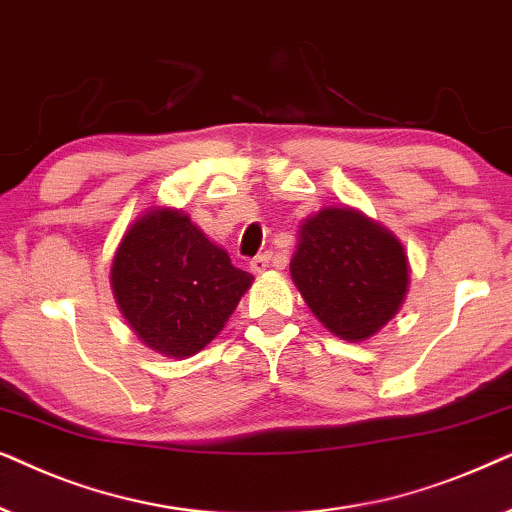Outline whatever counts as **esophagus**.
Instances as JSON below:
<instances>
[{"instance_id":"34e87169","label":"esophagus","mask_w":512,"mask_h":512,"mask_svg":"<svg viewBox=\"0 0 512 512\" xmlns=\"http://www.w3.org/2000/svg\"><path fill=\"white\" fill-rule=\"evenodd\" d=\"M269 264H271V255L269 252H264V255H257L255 260L250 262V269L255 271V274H262V271L269 269Z\"/></svg>"}]
</instances>
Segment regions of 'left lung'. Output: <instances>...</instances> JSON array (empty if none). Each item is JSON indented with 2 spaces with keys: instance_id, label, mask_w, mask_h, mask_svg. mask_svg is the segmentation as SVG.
I'll list each match as a JSON object with an SVG mask.
<instances>
[{
  "instance_id": "1",
  "label": "left lung",
  "mask_w": 512,
  "mask_h": 512,
  "mask_svg": "<svg viewBox=\"0 0 512 512\" xmlns=\"http://www.w3.org/2000/svg\"><path fill=\"white\" fill-rule=\"evenodd\" d=\"M290 271L320 323L363 342L403 304L410 269L391 231L353 208H323L299 227Z\"/></svg>"
}]
</instances>
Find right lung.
<instances>
[{
    "mask_svg": "<svg viewBox=\"0 0 512 512\" xmlns=\"http://www.w3.org/2000/svg\"><path fill=\"white\" fill-rule=\"evenodd\" d=\"M252 276L182 210L152 208L121 238L112 290L131 330L149 349L189 358L213 342Z\"/></svg>",
    "mask_w": 512,
    "mask_h": 512,
    "instance_id": "obj_1",
    "label": "right lung"
}]
</instances>
